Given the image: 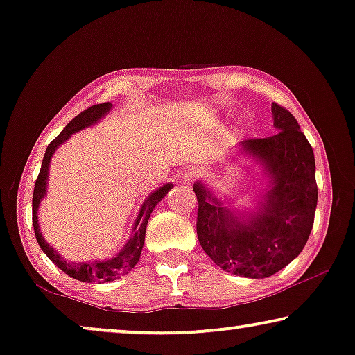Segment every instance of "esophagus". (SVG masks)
I'll list each match as a JSON object with an SVG mask.
<instances>
[{
	"label": "esophagus",
	"mask_w": 355,
	"mask_h": 355,
	"mask_svg": "<svg viewBox=\"0 0 355 355\" xmlns=\"http://www.w3.org/2000/svg\"><path fill=\"white\" fill-rule=\"evenodd\" d=\"M196 177H198V172L194 171V168H188V171H184V173H183L184 182H193Z\"/></svg>",
	"instance_id": "34e87169"
}]
</instances>
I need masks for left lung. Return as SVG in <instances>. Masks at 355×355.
I'll use <instances>...</instances> for the list:
<instances>
[{
    "instance_id": "1",
    "label": "left lung",
    "mask_w": 355,
    "mask_h": 355,
    "mask_svg": "<svg viewBox=\"0 0 355 355\" xmlns=\"http://www.w3.org/2000/svg\"><path fill=\"white\" fill-rule=\"evenodd\" d=\"M272 114L279 132L243 143L272 175L261 212L239 222L201 183L193 187L199 243L216 266L238 277L267 278L286 267L306 246L315 217L318 189L311 143L286 107L273 103Z\"/></svg>"
}]
</instances>
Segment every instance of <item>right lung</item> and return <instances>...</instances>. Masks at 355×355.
<instances>
[{
	"mask_svg": "<svg viewBox=\"0 0 355 355\" xmlns=\"http://www.w3.org/2000/svg\"><path fill=\"white\" fill-rule=\"evenodd\" d=\"M112 107L111 103H103V104H94V106L85 109L83 112H80L76 119H72L71 122L67 123L66 128L62 130L61 133L58 135L56 138L53 139L51 143L48 144L46 153H44L42 168H40L38 178L35 182L33 188V198H32V220H33V230H35V238L40 244V248L43 249V252L49 257V261H53L56 266L61 268L64 273H67L69 277L80 279V282H114V279L121 278L125 275L132 268L137 266L139 261V256H141V249L144 244V234H146V225L149 220V216H151L153 209L156 207V204L161 201V199L168 193V189L172 188V184H164L159 189H156L151 196H148L146 201L141 206V211H139L137 222H135V228L132 236H130L128 243L125 248L119 252V256L114 259H109V261L103 262H67L59 256V254L54 251V249L49 246V244L44 241V238L40 233L38 227V218H37V211L38 204L42 201V198L46 193V180H48V168L49 162H51V157L54 151L59 144H62L66 139L71 138V135L77 133L78 130H83L85 127L93 125L94 122H98L104 114L109 112V109Z\"/></svg>",
	"mask_w": 355,
	"mask_h": 355,
	"instance_id": "1",
	"label": "right lung"
}]
</instances>
